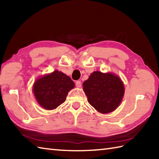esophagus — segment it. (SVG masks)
Listing matches in <instances>:
<instances>
[{
  "label": "esophagus",
  "mask_w": 159,
  "mask_h": 159,
  "mask_svg": "<svg viewBox=\"0 0 159 159\" xmlns=\"http://www.w3.org/2000/svg\"><path fill=\"white\" fill-rule=\"evenodd\" d=\"M76 86L77 87H81V82H80V80H77V81L76 82Z\"/></svg>",
  "instance_id": "34e87169"
}]
</instances>
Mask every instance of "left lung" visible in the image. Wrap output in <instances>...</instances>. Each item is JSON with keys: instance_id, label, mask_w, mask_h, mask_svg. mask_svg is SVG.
<instances>
[{"instance_id": "8db88e82", "label": "left lung", "mask_w": 159, "mask_h": 159, "mask_svg": "<svg viewBox=\"0 0 159 159\" xmlns=\"http://www.w3.org/2000/svg\"><path fill=\"white\" fill-rule=\"evenodd\" d=\"M83 85L89 103L101 113H109L116 110L124 97L123 82L112 73L96 71Z\"/></svg>"}]
</instances>
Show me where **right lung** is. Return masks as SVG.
Listing matches in <instances>:
<instances>
[{"instance_id":"1","label":"right lung","mask_w":159,"mask_h":159,"mask_svg":"<svg viewBox=\"0 0 159 159\" xmlns=\"http://www.w3.org/2000/svg\"><path fill=\"white\" fill-rule=\"evenodd\" d=\"M74 86L75 84L68 76L55 70L38 78L33 91L40 106L46 110H52L65 102L67 93Z\"/></svg>"}]
</instances>
